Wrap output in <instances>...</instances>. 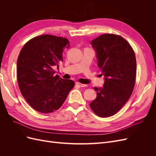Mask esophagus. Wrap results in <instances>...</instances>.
Here are the masks:
<instances>
[{"instance_id": "34e87169", "label": "esophagus", "mask_w": 156, "mask_h": 156, "mask_svg": "<svg viewBox=\"0 0 156 156\" xmlns=\"http://www.w3.org/2000/svg\"><path fill=\"white\" fill-rule=\"evenodd\" d=\"M76 84H77V86H79L80 87H87L86 84H84L80 83H76Z\"/></svg>"}]
</instances>
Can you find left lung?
Returning a JSON list of instances; mask_svg holds the SVG:
<instances>
[{"label": "left lung", "mask_w": 156, "mask_h": 156, "mask_svg": "<svg viewBox=\"0 0 156 156\" xmlns=\"http://www.w3.org/2000/svg\"><path fill=\"white\" fill-rule=\"evenodd\" d=\"M91 44L96 52L98 66L105 77V83L103 87H94L97 97L90 107L98 116H111L121 109L133 92L135 55L128 42L114 34H102Z\"/></svg>", "instance_id": "obj_1"}]
</instances>
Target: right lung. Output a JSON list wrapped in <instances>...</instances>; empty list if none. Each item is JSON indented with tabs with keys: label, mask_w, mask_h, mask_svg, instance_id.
Returning a JSON list of instances; mask_svg holds the SVG:
<instances>
[{
	"label": "right lung",
	"mask_w": 156,
	"mask_h": 156,
	"mask_svg": "<svg viewBox=\"0 0 156 156\" xmlns=\"http://www.w3.org/2000/svg\"><path fill=\"white\" fill-rule=\"evenodd\" d=\"M68 39L44 34L33 37L23 47L17 62V78L27 103L41 113L53 112L62 105L75 83L55 75Z\"/></svg>",
	"instance_id": "add662e5"
}]
</instances>
